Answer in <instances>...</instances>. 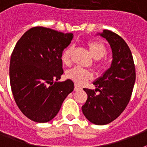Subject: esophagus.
Here are the masks:
<instances>
[{
    "instance_id": "34e87169",
    "label": "esophagus",
    "mask_w": 147,
    "mask_h": 147,
    "mask_svg": "<svg viewBox=\"0 0 147 147\" xmlns=\"http://www.w3.org/2000/svg\"><path fill=\"white\" fill-rule=\"evenodd\" d=\"M82 89V88L80 87V86H79V85H75V91H76V92H78V91H79V90H81Z\"/></svg>"
}]
</instances>
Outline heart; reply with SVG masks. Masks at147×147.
Returning a JSON list of instances; mask_svg holds the SVG:
<instances>
[{
	"mask_svg": "<svg viewBox=\"0 0 147 147\" xmlns=\"http://www.w3.org/2000/svg\"><path fill=\"white\" fill-rule=\"evenodd\" d=\"M88 48L93 58L96 60L100 59L107 54L106 47L102 42L99 41L90 42L88 43ZM71 52V47H68L67 49L63 51L62 56H61V60L64 64H69ZM66 77L78 85H82L92 77V73L88 70L84 69L80 67H74L67 71Z\"/></svg>",
	"mask_w": 147,
	"mask_h": 147,
	"instance_id": "heart-1",
	"label": "heart"
}]
</instances>
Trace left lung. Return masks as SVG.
I'll return each instance as SVG.
<instances>
[{"label": "left lung", "instance_id": "obj_1", "mask_svg": "<svg viewBox=\"0 0 147 147\" xmlns=\"http://www.w3.org/2000/svg\"><path fill=\"white\" fill-rule=\"evenodd\" d=\"M98 34L111 46L113 59L109 69L93 82L95 90L84 88L88 99L82 110L90 122L105 125L118 117L128 105L136 71L131 51L120 36L107 30Z\"/></svg>", "mask_w": 147, "mask_h": 147}]
</instances>
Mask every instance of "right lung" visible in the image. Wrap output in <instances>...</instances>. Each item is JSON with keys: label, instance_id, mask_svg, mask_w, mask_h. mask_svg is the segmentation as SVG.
Masks as SVG:
<instances>
[{"label": "right lung", "instance_id": "add662e5", "mask_svg": "<svg viewBox=\"0 0 147 147\" xmlns=\"http://www.w3.org/2000/svg\"><path fill=\"white\" fill-rule=\"evenodd\" d=\"M72 38V33L36 26L15 46L10 62V87L16 104L31 121L53 120L74 90L70 79L58 82L63 74L62 52Z\"/></svg>", "mask_w": 147, "mask_h": 147}]
</instances>
